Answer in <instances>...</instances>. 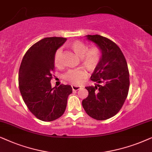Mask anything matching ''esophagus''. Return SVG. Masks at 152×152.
I'll return each mask as SVG.
<instances>
[{
  "label": "esophagus",
  "instance_id": "obj_1",
  "mask_svg": "<svg viewBox=\"0 0 152 152\" xmlns=\"http://www.w3.org/2000/svg\"><path fill=\"white\" fill-rule=\"evenodd\" d=\"M72 88L73 91H77V90H79V89H80V87L76 86H72Z\"/></svg>",
  "mask_w": 152,
  "mask_h": 152
}]
</instances>
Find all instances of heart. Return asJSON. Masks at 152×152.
Listing matches in <instances>:
<instances>
[{"mask_svg":"<svg viewBox=\"0 0 152 152\" xmlns=\"http://www.w3.org/2000/svg\"><path fill=\"white\" fill-rule=\"evenodd\" d=\"M69 46L78 57L80 58V63L84 68L92 72L96 69L99 64L102 51L97 46H93L90 48L83 42L74 41L69 44ZM62 50H56L54 56V64L57 67L62 66ZM87 77V74L84 70H71L64 75V78L71 83L78 85L81 80Z\"/></svg>","mask_w":152,"mask_h":152,"instance_id":"heart-1","label":"heart"}]
</instances>
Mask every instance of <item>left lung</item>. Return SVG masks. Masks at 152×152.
Masks as SVG:
<instances>
[{
    "mask_svg": "<svg viewBox=\"0 0 152 152\" xmlns=\"http://www.w3.org/2000/svg\"><path fill=\"white\" fill-rule=\"evenodd\" d=\"M86 37L100 48L102 57L90 78L99 84L86 87L89 94L82 105L89 116L105 120L115 116L126 100L130 84L128 66L122 50L115 42L99 35Z\"/></svg>",
    "mask_w": 152,
    "mask_h": 152,
    "instance_id": "obj_1",
    "label": "left lung"
}]
</instances>
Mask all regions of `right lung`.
Returning <instances> with one entry per match:
<instances>
[{"mask_svg": "<svg viewBox=\"0 0 152 152\" xmlns=\"http://www.w3.org/2000/svg\"><path fill=\"white\" fill-rule=\"evenodd\" d=\"M63 37H46L33 44L22 59L19 72V86L22 98L37 118L51 122L65 111L68 96L72 93L69 85L51 88L54 56L66 42Z\"/></svg>", "mask_w": 152, "mask_h": 152, "instance_id": "add662e5", "label": "right lung"}]
</instances>
